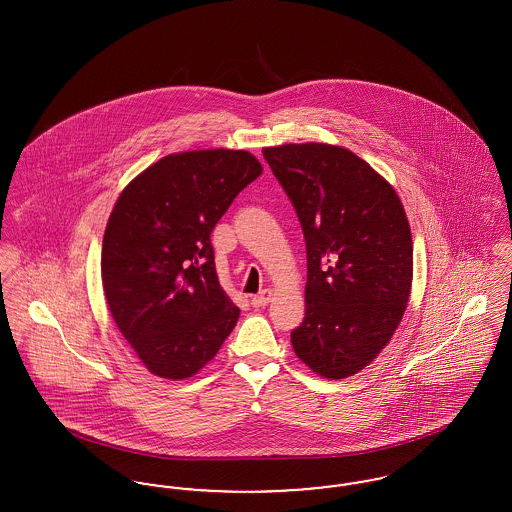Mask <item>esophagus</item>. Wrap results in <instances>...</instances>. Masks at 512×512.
<instances>
[{
    "instance_id": "1",
    "label": "esophagus",
    "mask_w": 512,
    "mask_h": 512,
    "mask_svg": "<svg viewBox=\"0 0 512 512\" xmlns=\"http://www.w3.org/2000/svg\"><path fill=\"white\" fill-rule=\"evenodd\" d=\"M270 299H272V292H270V290H263V292L259 293V295H255V297L251 299V305H253V307H267L268 303H270Z\"/></svg>"
}]
</instances>
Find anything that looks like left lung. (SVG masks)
I'll return each instance as SVG.
<instances>
[{"mask_svg": "<svg viewBox=\"0 0 512 512\" xmlns=\"http://www.w3.org/2000/svg\"><path fill=\"white\" fill-rule=\"evenodd\" d=\"M307 245L305 318L295 355L318 376L357 374L388 345L413 284V238L390 184L353 151L265 147Z\"/></svg>", "mask_w": 512, "mask_h": 512, "instance_id": "obj_1", "label": "left lung"}]
</instances>
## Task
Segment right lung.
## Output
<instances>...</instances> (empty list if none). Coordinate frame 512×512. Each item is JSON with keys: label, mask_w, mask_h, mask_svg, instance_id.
I'll use <instances>...</instances> for the list:
<instances>
[{"label": "right lung", "mask_w": 512, "mask_h": 512, "mask_svg": "<svg viewBox=\"0 0 512 512\" xmlns=\"http://www.w3.org/2000/svg\"><path fill=\"white\" fill-rule=\"evenodd\" d=\"M261 172L242 149L172 153L119 195L101 247L103 292L155 376H194L234 330L240 309L220 288L211 232Z\"/></svg>", "instance_id": "1"}]
</instances>
